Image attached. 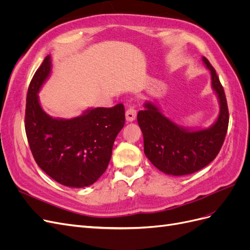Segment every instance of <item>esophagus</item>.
Segmentation results:
<instances>
[{"label":"esophagus","instance_id":"1","mask_svg":"<svg viewBox=\"0 0 250 250\" xmlns=\"http://www.w3.org/2000/svg\"><path fill=\"white\" fill-rule=\"evenodd\" d=\"M137 118V109H135L133 106L129 107L126 110V120L128 122H132V121L135 120Z\"/></svg>","mask_w":250,"mask_h":250}]
</instances>
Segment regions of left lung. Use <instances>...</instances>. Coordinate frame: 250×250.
<instances>
[{"mask_svg":"<svg viewBox=\"0 0 250 250\" xmlns=\"http://www.w3.org/2000/svg\"><path fill=\"white\" fill-rule=\"evenodd\" d=\"M203 62L211 75V85L220 101V113L208 129H184L166 118L151 102L138 113L144 137V152L155 167L170 175H187L213 162L220 151L229 128V107L223 86L208 60Z\"/></svg>","mask_w":250,"mask_h":250,"instance_id":"8db88e82","label":"left lung"}]
</instances>
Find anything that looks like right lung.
<instances>
[{
	"label": "right lung",
	"instance_id": "obj_1",
	"mask_svg": "<svg viewBox=\"0 0 250 250\" xmlns=\"http://www.w3.org/2000/svg\"><path fill=\"white\" fill-rule=\"evenodd\" d=\"M50 72L47 56L29 84L25 130L30 150L40 168L57 183L90 186L107 169L113 142L125 124L124 105L88 109L71 120L53 119L42 109L37 97Z\"/></svg>",
	"mask_w": 250,
	"mask_h": 250
}]
</instances>
